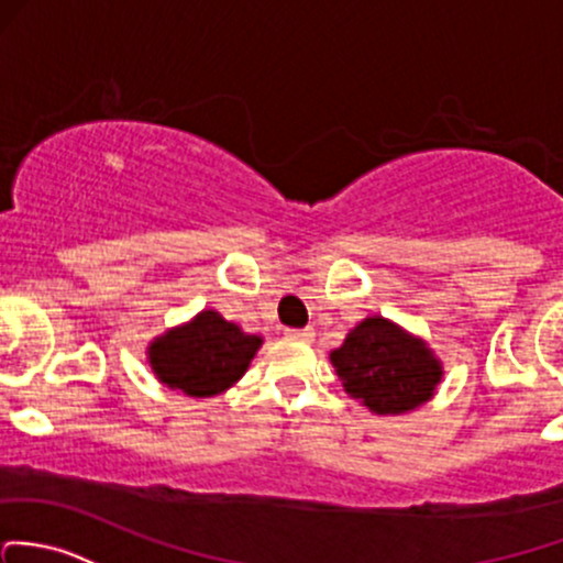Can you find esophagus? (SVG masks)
Returning a JSON list of instances; mask_svg holds the SVG:
<instances>
[{
  "mask_svg": "<svg viewBox=\"0 0 563 563\" xmlns=\"http://www.w3.org/2000/svg\"><path fill=\"white\" fill-rule=\"evenodd\" d=\"M286 336H288V340L312 342V336H316V331H312L310 327H307V329H286Z\"/></svg>",
  "mask_w": 563,
  "mask_h": 563,
  "instance_id": "esophagus-1",
  "label": "esophagus"
}]
</instances>
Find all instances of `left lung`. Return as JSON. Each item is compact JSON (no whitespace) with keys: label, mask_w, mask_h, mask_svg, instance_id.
I'll return each instance as SVG.
<instances>
[{"label":"left lung","mask_w":563,"mask_h":563,"mask_svg":"<svg viewBox=\"0 0 563 563\" xmlns=\"http://www.w3.org/2000/svg\"><path fill=\"white\" fill-rule=\"evenodd\" d=\"M329 358L347 394L375 416L416 410L442 380L440 358L421 336L383 316L364 318Z\"/></svg>","instance_id":"1"}]
</instances>
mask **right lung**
<instances>
[{"label":"right lung","instance_id":"1","mask_svg":"<svg viewBox=\"0 0 563 563\" xmlns=\"http://www.w3.org/2000/svg\"><path fill=\"white\" fill-rule=\"evenodd\" d=\"M262 342V336L247 334L221 312L202 310L183 327L156 336L147 345V364L167 388L205 399L232 388Z\"/></svg>","mask_w":563,"mask_h":563}]
</instances>
